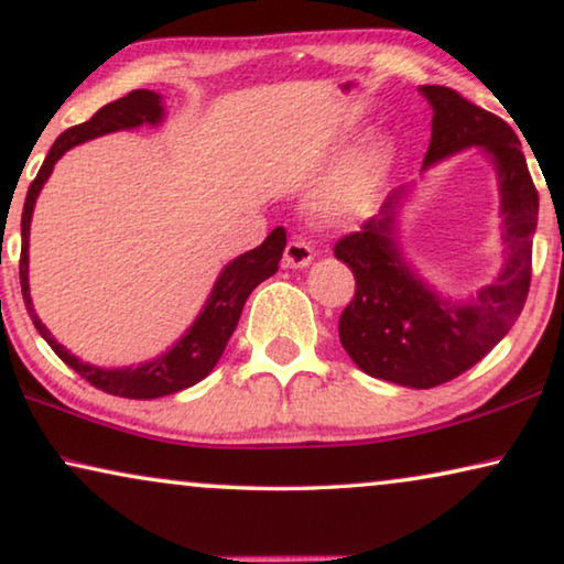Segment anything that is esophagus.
Here are the masks:
<instances>
[{"mask_svg": "<svg viewBox=\"0 0 564 564\" xmlns=\"http://www.w3.org/2000/svg\"><path fill=\"white\" fill-rule=\"evenodd\" d=\"M313 261V249L311 243L303 241V238H292L284 249V267L290 269H303Z\"/></svg>", "mask_w": 564, "mask_h": 564, "instance_id": "obj_1", "label": "esophagus"}]
</instances>
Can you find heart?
<instances>
[{"mask_svg":"<svg viewBox=\"0 0 564 564\" xmlns=\"http://www.w3.org/2000/svg\"><path fill=\"white\" fill-rule=\"evenodd\" d=\"M392 164L390 143H369L365 151L349 161V166L336 176L334 184L323 192L321 213L330 220H351L372 210L380 195L384 176Z\"/></svg>","mask_w":564,"mask_h":564,"instance_id":"heart-1","label":"heart"}]
</instances>
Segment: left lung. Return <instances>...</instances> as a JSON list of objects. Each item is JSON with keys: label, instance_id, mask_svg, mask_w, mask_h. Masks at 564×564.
<instances>
[{"label": "left lung", "instance_id": "1", "mask_svg": "<svg viewBox=\"0 0 564 564\" xmlns=\"http://www.w3.org/2000/svg\"><path fill=\"white\" fill-rule=\"evenodd\" d=\"M421 91L434 107L426 164L469 145H485L496 159L506 228L503 272L465 305L438 300L415 280L392 241L398 192L361 230L338 238L334 253L357 280L351 303L338 318L346 354L361 372L429 390L475 367L519 321L531 284L539 195L519 135L506 120L449 87L426 84Z\"/></svg>", "mask_w": 564, "mask_h": 564}]
</instances>
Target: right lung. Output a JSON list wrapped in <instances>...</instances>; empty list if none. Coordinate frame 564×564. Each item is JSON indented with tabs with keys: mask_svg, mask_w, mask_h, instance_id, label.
Returning <instances> with one entry per match:
<instances>
[{
	"mask_svg": "<svg viewBox=\"0 0 564 564\" xmlns=\"http://www.w3.org/2000/svg\"><path fill=\"white\" fill-rule=\"evenodd\" d=\"M161 120V99L156 91L149 89H135L130 95L115 99V102L99 107L87 122L64 130L53 143V149L45 156L41 172L30 184L25 207H22V251H20V284H22V297H25L28 315L33 318L37 334H41L53 351L58 354L61 361H66L76 375H82L89 384H95L97 390L110 392L118 398L130 400H151L161 395H172L184 388L203 380L210 375V369L218 365L223 349H226L230 334L236 330V323L241 318L246 297L251 295V290L259 282H264L267 276H272L280 267L284 243H288V234L284 228H274L267 236V241L257 246V249L243 253L236 261L223 269V274L215 282L213 295L207 297V305L199 313L187 334L176 341L174 349H169L164 357L145 361L138 367L126 369H102L84 365L68 354L56 338L51 336V330L43 326L41 318L35 315L33 300H30L28 288V236H30V218H33L35 197L41 187L53 172V164L64 156V153L76 143L89 141V138L112 133V130H126L143 126V122H159Z\"/></svg>",
	"mask_w": 564,
	"mask_h": 564,
	"instance_id": "add662e5",
	"label": "right lung"
}]
</instances>
